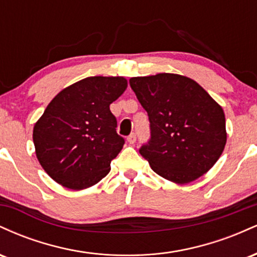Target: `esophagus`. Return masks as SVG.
<instances>
[{"label": "esophagus", "instance_id": "1", "mask_svg": "<svg viewBox=\"0 0 257 257\" xmlns=\"http://www.w3.org/2000/svg\"><path fill=\"white\" fill-rule=\"evenodd\" d=\"M126 140H128L129 144H134L135 141H137V134H135V133H132V134L126 138Z\"/></svg>", "mask_w": 257, "mask_h": 257}]
</instances>
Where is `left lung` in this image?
Masks as SVG:
<instances>
[{
    "instance_id": "8db88e82",
    "label": "left lung",
    "mask_w": 257,
    "mask_h": 257,
    "mask_svg": "<svg viewBox=\"0 0 257 257\" xmlns=\"http://www.w3.org/2000/svg\"><path fill=\"white\" fill-rule=\"evenodd\" d=\"M149 114L151 138L139 152L162 178L188 184L216 163L226 145L222 107L193 79L158 73L129 79Z\"/></svg>"
}]
</instances>
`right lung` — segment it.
Returning a JSON list of instances; mask_svg holds the SVG:
<instances>
[{
	"mask_svg": "<svg viewBox=\"0 0 257 257\" xmlns=\"http://www.w3.org/2000/svg\"><path fill=\"white\" fill-rule=\"evenodd\" d=\"M125 88L123 77L94 76L65 88L49 102L32 138L38 162L54 181L83 190L107 175L124 145L110 105Z\"/></svg>",
	"mask_w": 257,
	"mask_h": 257,
	"instance_id": "obj_1",
	"label": "right lung"
}]
</instances>
